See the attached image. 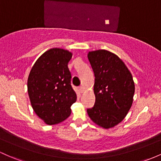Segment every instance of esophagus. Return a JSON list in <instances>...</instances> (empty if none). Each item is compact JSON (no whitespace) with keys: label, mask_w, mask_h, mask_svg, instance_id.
I'll return each mask as SVG.
<instances>
[{"label":"esophagus","mask_w":161,"mask_h":161,"mask_svg":"<svg viewBox=\"0 0 161 161\" xmlns=\"http://www.w3.org/2000/svg\"><path fill=\"white\" fill-rule=\"evenodd\" d=\"M83 87H82V86H79V91L81 92H83Z\"/></svg>","instance_id":"obj_1"}]
</instances>
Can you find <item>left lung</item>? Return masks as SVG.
<instances>
[{"mask_svg":"<svg viewBox=\"0 0 161 161\" xmlns=\"http://www.w3.org/2000/svg\"><path fill=\"white\" fill-rule=\"evenodd\" d=\"M95 74V105L88 108L92 121L105 129L119 124L129 112L135 94L133 77L117 55L105 49L89 52Z\"/></svg>","mask_w":161,"mask_h":161,"instance_id":"left-lung-1","label":"left lung"}]
</instances>
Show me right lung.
I'll list each match as a JSON object with an SVG mask.
<instances>
[{
  "mask_svg": "<svg viewBox=\"0 0 161 161\" xmlns=\"http://www.w3.org/2000/svg\"><path fill=\"white\" fill-rule=\"evenodd\" d=\"M72 56L66 49H49L38 58L28 77L27 91L33 111L49 125L66 119L76 101L68 68Z\"/></svg>",
  "mask_w": 161,
  "mask_h": 161,
  "instance_id": "1",
  "label": "right lung"
}]
</instances>
